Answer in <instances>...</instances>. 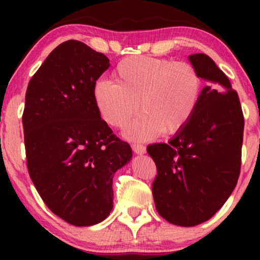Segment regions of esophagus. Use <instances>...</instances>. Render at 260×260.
Listing matches in <instances>:
<instances>
[{"label": "esophagus", "instance_id": "34e87169", "mask_svg": "<svg viewBox=\"0 0 260 260\" xmlns=\"http://www.w3.org/2000/svg\"><path fill=\"white\" fill-rule=\"evenodd\" d=\"M133 150L138 155H143V154H145V151H147V149H145L144 145L138 144V143H134L133 144Z\"/></svg>", "mask_w": 260, "mask_h": 260}]
</instances>
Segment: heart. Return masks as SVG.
I'll use <instances>...</instances> for the list:
<instances>
[{
	"mask_svg": "<svg viewBox=\"0 0 260 260\" xmlns=\"http://www.w3.org/2000/svg\"><path fill=\"white\" fill-rule=\"evenodd\" d=\"M113 78L115 83L94 84L93 102L102 119L113 127L125 126L143 110L124 133L130 140L147 141L161 131L172 135L183 129L201 97L202 78L187 61L134 55L118 62Z\"/></svg>",
	"mask_w": 260,
	"mask_h": 260,
	"instance_id": "obj_1",
	"label": "heart"
}]
</instances>
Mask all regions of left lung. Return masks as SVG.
Listing matches in <instances>:
<instances>
[{
  "label": "left lung",
  "instance_id": "left-lung-1",
  "mask_svg": "<svg viewBox=\"0 0 260 260\" xmlns=\"http://www.w3.org/2000/svg\"><path fill=\"white\" fill-rule=\"evenodd\" d=\"M202 79L198 108L187 125L168 143L150 144L157 175L152 195L158 214L179 226L211 219L239 179L244 115L229 78L208 55L190 54Z\"/></svg>",
  "mask_w": 260,
  "mask_h": 260
}]
</instances>
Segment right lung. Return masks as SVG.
I'll use <instances>...</instances> for the list:
<instances>
[{"label":"right lung","instance_id":"add662e5","mask_svg":"<svg viewBox=\"0 0 260 260\" xmlns=\"http://www.w3.org/2000/svg\"><path fill=\"white\" fill-rule=\"evenodd\" d=\"M109 61L84 42L65 41L49 53L26 92L28 173L46 206L73 226L95 225L110 214L113 174L133 155L93 102L95 80Z\"/></svg>","mask_w":260,"mask_h":260}]
</instances>
